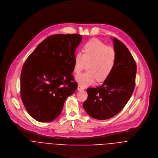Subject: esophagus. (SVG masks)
<instances>
[{"instance_id":"esophagus-1","label":"esophagus","mask_w":158,"mask_h":158,"mask_svg":"<svg viewBox=\"0 0 158 158\" xmlns=\"http://www.w3.org/2000/svg\"><path fill=\"white\" fill-rule=\"evenodd\" d=\"M77 89H78V91H81V90H84L85 89V88L84 87H83L82 86H81V85H78V88H77Z\"/></svg>"}]
</instances>
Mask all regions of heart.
Segmentation results:
<instances>
[{
	"mask_svg": "<svg viewBox=\"0 0 158 158\" xmlns=\"http://www.w3.org/2000/svg\"><path fill=\"white\" fill-rule=\"evenodd\" d=\"M117 58L116 50L98 39L87 42L83 47V53L78 52L74 57V72L80 73L88 64L86 72L77 75V82L82 86L106 80L113 70Z\"/></svg>",
	"mask_w": 158,
	"mask_h": 158,
	"instance_id": "heart-1",
	"label": "heart"
}]
</instances>
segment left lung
<instances>
[{"mask_svg":"<svg viewBox=\"0 0 158 158\" xmlns=\"http://www.w3.org/2000/svg\"><path fill=\"white\" fill-rule=\"evenodd\" d=\"M117 58L113 70L103 83L87 89L83 103L86 112L100 120L111 118L119 113L130 99L135 86L136 64L131 53L121 42L111 39Z\"/></svg>","mask_w":158,"mask_h":158,"instance_id":"1","label":"left lung"}]
</instances>
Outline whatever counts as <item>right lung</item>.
<instances>
[{
	"instance_id": "add662e5",
	"label": "right lung",
	"mask_w": 158,
	"mask_h": 158,
	"mask_svg": "<svg viewBox=\"0 0 158 158\" xmlns=\"http://www.w3.org/2000/svg\"><path fill=\"white\" fill-rule=\"evenodd\" d=\"M82 40L79 34H57L42 41L23 65L20 96L28 114L47 123L61 113L67 98L74 93L75 50Z\"/></svg>"
}]
</instances>
